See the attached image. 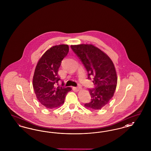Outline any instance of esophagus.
I'll list each match as a JSON object with an SVG mask.
<instances>
[{
	"mask_svg": "<svg viewBox=\"0 0 151 151\" xmlns=\"http://www.w3.org/2000/svg\"><path fill=\"white\" fill-rule=\"evenodd\" d=\"M80 89H81V87H80V86H77V87L75 88V90H76V91H79Z\"/></svg>",
	"mask_w": 151,
	"mask_h": 151,
	"instance_id": "esophagus-1",
	"label": "esophagus"
}]
</instances>
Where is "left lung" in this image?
<instances>
[{
  "label": "left lung",
  "mask_w": 151,
  "mask_h": 151,
  "mask_svg": "<svg viewBox=\"0 0 151 151\" xmlns=\"http://www.w3.org/2000/svg\"><path fill=\"white\" fill-rule=\"evenodd\" d=\"M71 47L86 68L88 79H93L94 88L89 89L91 101L84 106L94 110L101 109L115 92L117 77L114 65L105 52L92 45H71Z\"/></svg>",
  "instance_id": "1"
}]
</instances>
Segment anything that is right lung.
Listing matches in <instances>:
<instances>
[{
	"mask_svg": "<svg viewBox=\"0 0 151 151\" xmlns=\"http://www.w3.org/2000/svg\"><path fill=\"white\" fill-rule=\"evenodd\" d=\"M69 51L67 45L52 46L46 51L36 65L33 79V86L36 97L45 108L60 106L65 96L71 91L70 87H56L60 80L58 72L62 60Z\"/></svg>",
	"mask_w": 151,
	"mask_h": 151,
	"instance_id": "right-lung-1",
	"label": "right lung"
}]
</instances>
